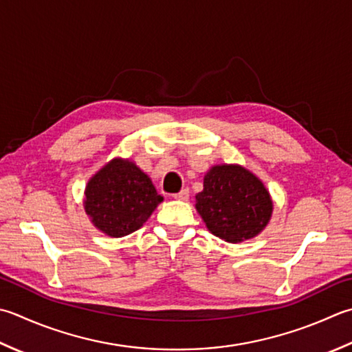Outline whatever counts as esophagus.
<instances>
[{
    "label": "esophagus",
    "mask_w": 352,
    "mask_h": 352,
    "mask_svg": "<svg viewBox=\"0 0 352 352\" xmlns=\"http://www.w3.org/2000/svg\"><path fill=\"white\" fill-rule=\"evenodd\" d=\"M174 197V199H178V201H188L189 199V189H182L178 194H174L172 195Z\"/></svg>",
    "instance_id": "1"
}]
</instances>
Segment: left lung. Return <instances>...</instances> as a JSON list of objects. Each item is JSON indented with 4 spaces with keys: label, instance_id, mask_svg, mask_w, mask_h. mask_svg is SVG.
I'll return each mask as SVG.
<instances>
[{
    "label": "left lung",
    "instance_id": "left-lung-1",
    "mask_svg": "<svg viewBox=\"0 0 352 352\" xmlns=\"http://www.w3.org/2000/svg\"><path fill=\"white\" fill-rule=\"evenodd\" d=\"M195 209L209 232L226 243L258 236L273 215L270 192L258 175L241 164H215L206 172Z\"/></svg>",
    "mask_w": 352,
    "mask_h": 352
}]
</instances>
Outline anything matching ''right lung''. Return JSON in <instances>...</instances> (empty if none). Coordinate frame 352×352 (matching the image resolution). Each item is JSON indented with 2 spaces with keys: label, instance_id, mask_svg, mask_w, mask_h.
<instances>
[{
  "label": "right lung",
  "instance_id": "add662e5",
  "mask_svg": "<svg viewBox=\"0 0 352 352\" xmlns=\"http://www.w3.org/2000/svg\"><path fill=\"white\" fill-rule=\"evenodd\" d=\"M84 209L91 224L109 238H122L148 221L163 197L151 178L129 160L114 157L89 177Z\"/></svg>",
  "mask_w": 352,
  "mask_h": 352
}]
</instances>
